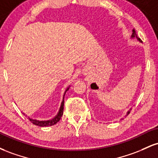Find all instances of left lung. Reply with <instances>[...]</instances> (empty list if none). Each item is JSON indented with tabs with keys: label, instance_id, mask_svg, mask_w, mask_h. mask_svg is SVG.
I'll use <instances>...</instances> for the list:
<instances>
[{
	"label": "left lung",
	"instance_id": "8db88e82",
	"mask_svg": "<svg viewBox=\"0 0 158 158\" xmlns=\"http://www.w3.org/2000/svg\"><path fill=\"white\" fill-rule=\"evenodd\" d=\"M131 38H136V39H137L139 40V41H141V42H142V41H141L140 39H139V38L137 37V33H136V31H135V29H134V30H132V35H131ZM129 113H130V110H128V113H127V114H129ZM128 114H127V115H128Z\"/></svg>",
	"mask_w": 158,
	"mask_h": 158
}]
</instances>
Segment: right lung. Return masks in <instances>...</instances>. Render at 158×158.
<instances>
[{"mask_svg":"<svg viewBox=\"0 0 158 158\" xmlns=\"http://www.w3.org/2000/svg\"><path fill=\"white\" fill-rule=\"evenodd\" d=\"M69 89V88H67V90H65L64 92V95H65V93H66L67 91H68V90ZM64 97H63V101L61 102V107H60V109H59V113H58L57 115L54 118H52V119H49V120H37V119H30H30V121L31 122L32 124L35 125V126H40V127H47V126H53V125H55L59 122V120H60L61 117H62L63 115V110H64ZM24 114V113H23ZM25 115V114H24Z\"/></svg>","mask_w":158,"mask_h":158,"instance_id":"add662e5","label":"right lung"}]
</instances>
